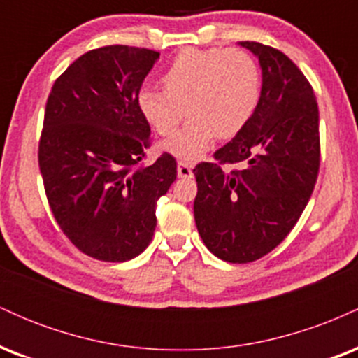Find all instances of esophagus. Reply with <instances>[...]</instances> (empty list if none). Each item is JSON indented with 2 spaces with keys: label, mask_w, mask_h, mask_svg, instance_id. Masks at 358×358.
Instances as JSON below:
<instances>
[{
  "label": "esophagus",
  "mask_w": 358,
  "mask_h": 358,
  "mask_svg": "<svg viewBox=\"0 0 358 358\" xmlns=\"http://www.w3.org/2000/svg\"><path fill=\"white\" fill-rule=\"evenodd\" d=\"M176 173H178L180 178H192L193 176V170L188 163L180 162L178 166H176Z\"/></svg>",
  "instance_id": "obj_1"
}]
</instances>
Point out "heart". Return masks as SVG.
Returning <instances> with one entry per match:
<instances>
[{"instance_id":"b5f03b06","label":"heart","mask_w":358,"mask_h":358,"mask_svg":"<svg viewBox=\"0 0 358 358\" xmlns=\"http://www.w3.org/2000/svg\"><path fill=\"white\" fill-rule=\"evenodd\" d=\"M165 89L141 87L138 106L158 134L163 150L183 163H193L210 150L215 138H232L249 122L261 97V73L249 53L224 48H188L163 73Z\"/></svg>"}]
</instances>
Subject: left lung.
<instances>
[{
	"instance_id": "8db88e82",
	"label": "left lung",
	"mask_w": 358,
	"mask_h": 358,
	"mask_svg": "<svg viewBox=\"0 0 358 358\" xmlns=\"http://www.w3.org/2000/svg\"><path fill=\"white\" fill-rule=\"evenodd\" d=\"M257 57L262 87L252 117L217 163H199L193 213L213 256L245 264L266 256L296 225L320 168L318 106L310 82L282 52L239 42ZM224 162H239L227 172Z\"/></svg>"
}]
</instances>
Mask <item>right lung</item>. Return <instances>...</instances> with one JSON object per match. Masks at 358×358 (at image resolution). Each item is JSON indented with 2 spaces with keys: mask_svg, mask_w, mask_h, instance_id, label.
I'll return each instance as SVG.
<instances>
[{
  "mask_svg": "<svg viewBox=\"0 0 358 358\" xmlns=\"http://www.w3.org/2000/svg\"><path fill=\"white\" fill-rule=\"evenodd\" d=\"M159 53L108 45L79 57L53 84L45 108L38 165L57 224L77 249L124 262L150 245L156 202L176 178L163 153L136 166L150 146L138 106Z\"/></svg>",
  "mask_w": 358,
  "mask_h": 358,
  "instance_id": "1",
  "label": "right lung"
}]
</instances>
